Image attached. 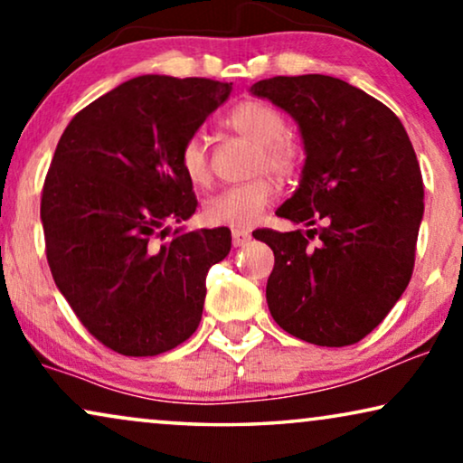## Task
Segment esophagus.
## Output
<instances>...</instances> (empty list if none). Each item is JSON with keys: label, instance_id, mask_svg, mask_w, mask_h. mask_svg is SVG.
Wrapping results in <instances>:
<instances>
[{"label": "esophagus", "instance_id": "34e87169", "mask_svg": "<svg viewBox=\"0 0 463 463\" xmlns=\"http://www.w3.org/2000/svg\"><path fill=\"white\" fill-rule=\"evenodd\" d=\"M232 242L236 249H240V246H246L250 242V233L246 230H232Z\"/></svg>", "mask_w": 463, "mask_h": 463}]
</instances>
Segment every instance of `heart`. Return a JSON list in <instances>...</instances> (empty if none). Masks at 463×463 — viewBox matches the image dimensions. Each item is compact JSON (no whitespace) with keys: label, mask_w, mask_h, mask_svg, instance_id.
<instances>
[{"label":"heart","mask_w":463,"mask_h":463,"mask_svg":"<svg viewBox=\"0 0 463 463\" xmlns=\"http://www.w3.org/2000/svg\"><path fill=\"white\" fill-rule=\"evenodd\" d=\"M223 124L246 141L257 145L255 168L269 170L278 176H290L299 168L301 149L287 132V119L278 109L261 100H244L227 113ZM179 166L194 185L211 183V160L204 135H189L179 151ZM276 183L261 176L242 185L221 189L204 202V219L211 225L250 227L261 217L265 206L274 200Z\"/></svg>","instance_id":"heart-1"}]
</instances>
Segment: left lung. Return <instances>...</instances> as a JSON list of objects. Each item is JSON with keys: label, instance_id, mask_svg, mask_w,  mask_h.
Instances as JSON below:
<instances>
[{"label": "left lung", "instance_id": "8db88e82", "mask_svg": "<svg viewBox=\"0 0 463 463\" xmlns=\"http://www.w3.org/2000/svg\"><path fill=\"white\" fill-rule=\"evenodd\" d=\"M250 94L295 119L306 154L299 187L276 214L306 227L323 221L306 233L252 232L276 259L265 288L271 318L307 344H356L413 274L423 219L413 145L388 107L331 75H278Z\"/></svg>", "mask_w": 463, "mask_h": 463}]
</instances>
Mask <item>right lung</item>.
Listing matches in <instances>:
<instances>
[{"mask_svg": "<svg viewBox=\"0 0 463 463\" xmlns=\"http://www.w3.org/2000/svg\"><path fill=\"white\" fill-rule=\"evenodd\" d=\"M230 92L204 78L138 75L81 109L56 145L42 192L48 265L81 325L113 352L156 356L200 325L206 274L230 255L232 233H170L168 221L198 206L181 145Z\"/></svg>", "mask_w": 463, "mask_h": 463, "instance_id": "obj_1", "label": "right lung"}]
</instances>
